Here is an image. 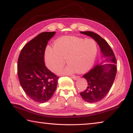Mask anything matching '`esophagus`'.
I'll list each match as a JSON object with an SVG mask.
<instances>
[{
    "mask_svg": "<svg viewBox=\"0 0 133 133\" xmlns=\"http://www.w3.org/2000/svg\"><path fill=\"white\" fill-rule=\"evenodd\" d=\"M70 77H71V78H73V80H78V78H80L79 76H71Z\"/></svg>",
    "mask_w": 133,
    "mask_h": 133,
    "instance_id": "34e87169",
    "label": "esophagus"
}]
</instances>
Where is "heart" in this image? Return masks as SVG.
I'll return each mask as SVG.
<instances>
[{"label": "heart", "mask_w": 133, "mask_h": 133, "mask_svg": "<svg viewBox=\"0 0 133 133\" xmlns=\"http://www.w3.org/2000/svg\"><path fill=\"white\" fill-rule=\"evenodd\" d=\"M97 50V45L94 40L65 37L58 40L54 44V48L46 49L45 62L50 70L56 72L64 66L66 59L69 65L60 71V73H84L93 66Z\"/></svg>", "instance_id": "heart-1"}]
</instances>
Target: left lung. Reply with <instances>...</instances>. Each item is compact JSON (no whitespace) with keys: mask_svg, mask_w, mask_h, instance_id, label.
Here are the masks:
<instances>
[{"mask_svg":"<svg viewBox=\"0 0 133 133\" xmlns=\"http://www.w3.org/2000/svg\"><path fill=\"white\" fill-rule=\"evenodd\" d=\"M80 33L93 38L97 43L104 58L101 63L96 65L83 76L88 85L86 89L80 94L85 102L96 103L104 98L111 88L117 73L116 58L109 44L100 36L90 31ZM104 62L112 63L103 65Z\"/></svg>","mask_w":133,"mask_h":133,"instance_id":"left-lung-1","label":"left lung"}]
</instances>
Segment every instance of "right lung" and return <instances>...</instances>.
<instances>
[{
	"mask_svg": "<svg viewBox=\"0 0 133 133\" xmlns=\"http://www.w3.org/2000/svg\"><path fill=\"white\" fill-rule=\"evenodd\" d=\"M55 33H40L23 47L18 58L17 74L21 86L26 95L36 102H48L57 87L58 77L47 68L44 60L47 44Z\"/></svg>",
	"mask_w": 133,
	"mask_h": 133,
	"instance_id": "obj_1",
	"label": "right lung"
}]
</instances>
